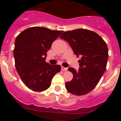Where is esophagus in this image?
<instances>
[{
    "label": "esophagus",
    "mask_w": 121,
    "mask_h": 121,
    "mask_svg": "<svg viewBox=\"0 0 121 121\" xmlns=\"http://www.w3.org/2000/svg\"><path fill=\"white\" fill-rule=\"evenodd\" d=\"M61 70H62V71H67V68H65V67H61Z\"/></svg>",
    "instance_id": "obj_1"
}]
</instances>
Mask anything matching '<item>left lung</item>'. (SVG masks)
<instances>
[{
    "mask_svg": "<svg viewBox=\"0 0 121 121\" xmlns=\"http://www.w3.org/2000/svg\"><path fill=\"white\" fill-rule=\"evenodd\" d=\"M60 37L68 42L77 57H81L78 71L68 68L73 78L65 83L66 89L78 96L87 94L95 88L106 70L107 45L97 33L85 29L65 31Z\"/></svg>",
    "mask_w": 121,
    "mask_h": 121,
    "instance_id": "left-lung-1",
    "label": "left lung"
}]
</instances>
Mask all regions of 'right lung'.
Wrapping results in <instances>:
<instances>
[{
  "label": "right lung",
  "mask_w": 121,
  "mask_h": 121,
  "mask_svg": "<svg viewBox=\"0 0 121 121\" xmlns=\"http://www.w3.org/2000/svg\"><path fill=\"white\" fill-rule=\"evenodd\" d=\"M63 33L40 26L25 30L17 36L13 54L15 66L21 80L28 88L43 91L61 67L45 62L47 52L53 42Z\"/></svg>",
  "instance_id": "1"
}]
</instances>
